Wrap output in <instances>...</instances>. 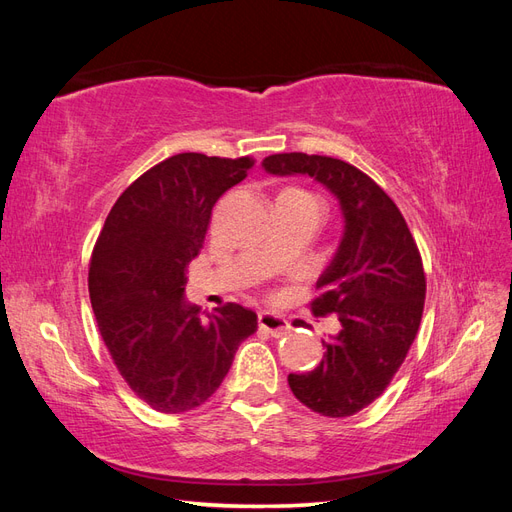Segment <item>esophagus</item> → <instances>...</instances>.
<instances>
[{
  "label": "esophagus",
  "mask_w": 512,
  "mask_h": 512,
  "mask_svg": "<svg viewBox=\"0 0 512 512\" xmlns=\"http://www.w3.org/2000/svg\"><path fill=\"white\" fill-rule=\"evenodd\" d=\"M258 329L269 333L271 337H282L290 331V324L282 316L262 312V314H258Z\"/></svg>",
  "instance_id": "esophagus-1"
}]
</instances>
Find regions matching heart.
Wrapping results in <instances>:
<instances>
[{
  "label": "heart",
  "instance_id": "b5f03b06",
  "mask_svg": "<svg viewBox=\"0 0 512 512\" xmlns=\"http://www.w3.org/2000/svg\"><path fill=\"white\" fill-rule=\"evenodd\" d=\"M280 196L299 198V200H305V203H314V205H318V200H316L312 194L305 192V190H299V188H288V190H284Z\"/></svg>",
  "mask_w": 512,
  "mask_h": 512
}]
</instances>
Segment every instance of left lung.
Listing matches in <instances>:
<instances>
[{"instance_id":"left-lung-1","label":"left lung","mask_w":512,"mask_h":512,"mask_svg":"<svg viewBox=\"0 0 512 512\" xmlns=\"http://www.w3.org/2000/svg\"><path fill=\"white\" fill-rule=\"evenodd\" d=\"M262 166L314 177L342 205L344 239L309 303L314 316L335 314L342 327L322 342L320 365L290 374L288 384L309 410L352 416L386 391L418 333L427 290L421 252L391 196L356 166L299 151L275 153Z\"/></svg>"}]
</instances>
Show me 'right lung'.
Wrapping results in <instances>:
<instances>
[{
    "label": "right lung",
    "mask_w": 512,
    "mask_h": 512,
    "mask_svg": "<svg viewBox=\"0 0 512 512\" xmlns=\"http://www.w3.org/2000/svg\"><path fill=\"white\" fill-rule=\"evenodd\" d=\"M254 162L205 153L166 158L117 198L91 252L89 299L100 335L121 378L158 412L205 404L239 344L258 329L252 309L237 303L200 320L198 307L183 301L213 205Z\"/></svg>",
    "instance_id": "right-lung-1"
}]
</instances>
